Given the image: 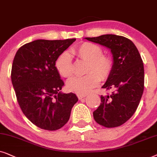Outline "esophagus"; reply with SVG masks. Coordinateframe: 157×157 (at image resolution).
<instances>
[{"label": "esophagus", "instance_id": "esophagus-1", "mask_svg": "<svg viewBox=\"0 0 157 157\" xmlns=\"http://www.w3.org/2000/svg\"><path fill=\"white\" fill-rule=\"evenodd\" d=\"M77 97H78L79 100H82V98L86 97V95H80V94H79V95H77Z\"/></svg>", "mask_w": 157, "mask_h": 157}]
</instances>
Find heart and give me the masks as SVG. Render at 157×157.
Segmentation results:
<instances>
[{"label": "heart", "mask_w": 157, "mask_h": 157, "mask_svg": "<svg viewBox=\"0 0 157 157\" xmlns=\"http://www.w3.org/2000/svg\"><path fill=\"white\" fill-rule=\"evenodd\" d=\"M72 52L81 59L87 62L85 70L87 74L70 79L67 82V87L75 93L85 95L97 86L100 79L103 80L109 76L113 67L112 59L102 54L103 52L99 46L90 42L82 44L73 49ZM55 67L62 77H70L73 74L72 59L67 52H62L58 57Z\"/></svg>", "instance_id": "b5f03b06"}]
</instances>
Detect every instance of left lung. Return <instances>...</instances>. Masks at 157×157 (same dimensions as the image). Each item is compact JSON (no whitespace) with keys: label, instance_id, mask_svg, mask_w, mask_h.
<instances>
[{"label":"left lung","instance_id":"1","mask_svg":"<svg viewBox=\"0 0 157 157\" xmlns=\"http://www.w3.org/2000/svg\"><path fill=\"white\" fill-rule=\"evenodd\" d=\"M110 50L113 67L102 87L110 94L101 95V103L93 112L98 124L106 128L121 126L133 116L144 92V69L141 55L130 39L105 34L85 38Z\"/></svg>","mask_w":157,"mask_h":157}]
</instances>
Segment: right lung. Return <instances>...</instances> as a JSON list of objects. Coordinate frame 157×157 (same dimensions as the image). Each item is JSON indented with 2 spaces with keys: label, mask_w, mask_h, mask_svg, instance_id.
I'll return each mask as SVG.
<instances>
[{
  "label": "right lung",
  "mask_w": 157,
  "mask_h": 157,
  "mask_svg": "<svg viewBox=\"0 0 157 157\" xmlns=\"http://www.w3.org/2000/svg\"><path fill=\"white\" fill-rule=\"evenodd\" d=\"M76 39H37L20 47L14 57L11 81L21 109L39 128L55 131L70 119L78 101L75 93L61 91L64 82L56 60Z\"/></svg>",
  "instance_id": "add662e5"
}]
</instances>
